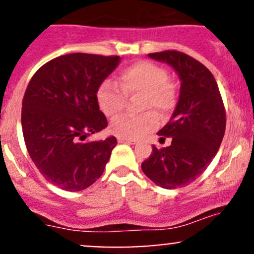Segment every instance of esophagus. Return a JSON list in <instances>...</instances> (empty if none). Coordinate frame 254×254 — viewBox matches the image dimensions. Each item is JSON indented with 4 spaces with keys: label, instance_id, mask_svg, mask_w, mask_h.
<instances>
[{
    "label": "esophagus",
    "instance_id": "1",
    "mask_svg": "<svg viewBox=\"0 0 254 254\" xmlns=\"http://www.w3.org/2000/svg\"><path fill=\"white\" fill-rule=\"evenodd\" d=\"M118 141L119 142H125V143H135L136 140L134 139H125V137H118Z\"/></svg>",
    "mask_w": 254,
    "mask_h": 254
}]
</instances>
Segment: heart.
<instances>
[{
  "label": "heart",
  "mask_w": 254,
  "mask_h": 254,
  "mask_svg": "<svg viewBox=\"0 0 254 254\" xmlns=\"http://www.w3.org/2000/svg\"><path fill=\"white\" fill-rule=\"evenodd\" d=\"M141 95L140 116H121L111 123V131L119 137L139 139L157 124V117L166 119L177 106V88L168 81V72L151 61H139L123 70L119 86L114 82H102L96 92L99 109L107 117H115L124 109L126 96Z\"/></svg>",
  "instance_id": "heart-1"
}]
</instances>
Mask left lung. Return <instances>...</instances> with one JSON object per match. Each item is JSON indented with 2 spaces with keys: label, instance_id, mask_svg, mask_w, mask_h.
Masks as SVG:
<instances>
[{
  "label": "left lung",
  "instance_id": "1",
  "mask_svg": "<svg viewBox=\"0 0 254 254\" xmlns=\"http://www.w3.org/2000/svg\"><path fill=\"white\" fill-rule=\"evenodd\" d=\"M172 66L181 78V93L170 122L158 131L170 146H153L141 163L146 176L166 189L195 181L217 153L226 127V112L219 87L209 70L187 54L166 50L148 54Z\"/></svg>",
  "mask_w": 254,
  "mask_h": 254
}]
</instances>
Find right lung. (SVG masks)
<instances>
[{
  "label": "right lung",
  "mask_w": 254,
  "mask_h": 254,
  "mask_svg": "<svg viewBox=\"0 0 254 254\" xmlns=\"http://www.w3.org/2000/svg\"><path fill=\"white\" fill-rule=\"evenodd\" d=\"M119 56L73 53L48 61L33 75L22 102V129L30 158L54 186L88 188L103 173L114 136L84 141L107 127L96 92Z\"/></svg>",
  "instance_id": "1"
}]
</instances>
